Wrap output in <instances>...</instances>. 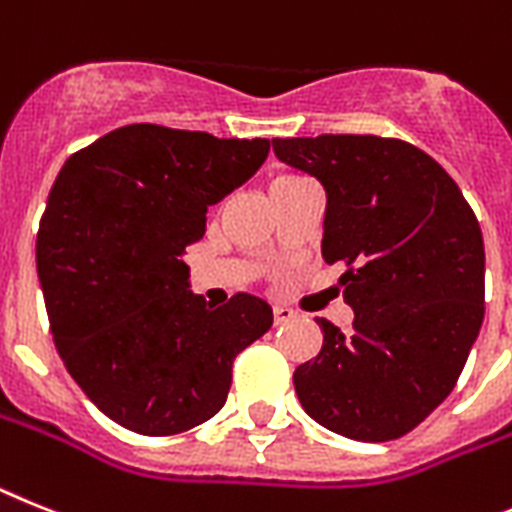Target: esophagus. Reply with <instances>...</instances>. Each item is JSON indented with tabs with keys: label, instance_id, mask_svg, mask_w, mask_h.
I'll return each mask as SVG.
<instances>
[{
	"label": "esophagus",
	"instance_id": "obj_1",
	"mask_svg": "<svg viewBox=\"0 0 512 512\" xmlns=\"http://www.w3.org/2000/svg\"><path fill=\"white\" fill-rule=\"evenodd\" d=\"M273 317H276V325H283V322H289L291 317H294V309L276 304V307H273Z\"/></svg>",
	"mask_w": 512,
	"mask_h": 512
}]
</instances>
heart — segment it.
<instances>
[{
	"instance_id": "1",
	"label": "heart",
	"mask_w": 512,
	"mask_h": 512,
	"mask_svg": "<svg viewBox=\"0 0 512 512\" xmlns=\"http://www.w3.org/2000/svg\"><path fill=\"white\" fill-rule=\"evenodd\" d=\"M289 179H299V176H278L276 182H289ZM276 182H273V184H276Z\"/></svg>"
}]
</instances>
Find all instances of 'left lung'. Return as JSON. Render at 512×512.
Listing matches in <instances>:
<instances>
[{
	"mask_svg": "<svg viewBox=\"0 0 512 512\" xmlns=\"http://www.w3.org/2000/svg\"><path fill=\"white\" fill-rule=\"evenodd\" d=\"M325 187V263H341L354 330L317 317L322 349L294 372L304 411L362 442L403 437L455 388L484 320V239L440 163L377 135L276 137Z\"/></svg>",
	"mask_w": 512,
	"mask_h": 512,
	"instance_id": "obj_1",
	"label": "left lung"
}]
</instances>
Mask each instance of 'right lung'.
<instances>
[{
    "label": "right lung",
    "instance_id": "right-lung-1",
    "mask_svg": "<svg viewBox=\"0 0 512 512\" xmlns=\"http://www.w3.org/2000/svg\"><path fill=\"white\" fill-rule=\"evenodd\" d=\"M270 140L127 124L64 161L36 236L38 281L64 367L103 414L169 437L226 403L236 354L268 333L252 294L210 307L182 257Z\"/></svg>",
    "mask_w": 512,
    "mask_h": 512
}]
</instances>
